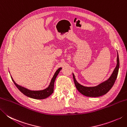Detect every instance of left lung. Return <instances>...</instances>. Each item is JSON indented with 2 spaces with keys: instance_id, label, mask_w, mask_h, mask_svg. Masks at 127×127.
I'll return each mask as SVG.
<instances>
[{
  "instance_id": "8db88e82",
  "label": "left lung",
  "mask_w": 127,
  "mask_h": 127,
  "mask_svg": "<svg viewBox=\"0 0 127 127\" xmlns=\"http://www.w3.org/2000/svg\"><path fill=\"white\" fill-rule=\"evenodd\" d=\"M119 67H120V60L117 52V65L114 69L112 74L107 80L99 84L97 86L93 87H86L78 83L75 78V75L73 74V79L76 88L80 93L83 95L92 97L101 96L105 95L112 88L115 81L117 78Z\"/></svg>"
}]
</instances>
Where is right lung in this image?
<instances>
[{
  "label": "right lung",
  "mask_w": 127,
  "mask_h": 127,
  "mask_svg": "<svg viewBox=\"0 0 127 127\" xmlns=\"http://www.w3.org/2000/svg\"><path fill=\"white\" fill-rule=\"evenodd\" d=\"M61 69L62 68H59L58 70L56 71V73L53 75V78H52L51 81V83L49 84V85L48 86V88H47L46 89L43 90L32 91L30 90H29V89H27L25 88H24V87H22L20 85H17L15 82L14 81L11 76V78L12 81L14 82V84L17 87V88L18 89L22 94H24L25 95H26V96L32 98L37 99V100H42V99L47 98L51 95H52V94L53 93L54 81H55L57 76L58 75V74H59V71H61Z\"/></svg>",
  "instance_id": "add662e5"
}]
</instances>
